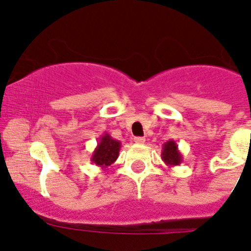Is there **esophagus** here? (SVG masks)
Segmentation results:
<instances>
[{
	"instance_id": "34e87169",
	"label": "esophagus",
	"mask_w": 251,
	"mask_h": 251,
	"mask_svg": "<svg viewBox=\"0 0 251 251\" xmlns=\"http://www.w3.org/2000/svg\"><path fill=\"white\" fill-rule=\"evenodd\" d=\"M133 141L136 142L137 145H143V143L146 142V138L145 137H136V138L133 139Z\"/></svg>"
}]
</instances>
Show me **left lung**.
<instances>
[{
	"label": "left lung",
	"mask_w": 251,
	"mask_h": 251,
	"mask_svg": "<svg viewBox=\"0 0 251 251\" xmlns=\"http://www.w3.org/2000/svg\"><path fill=\"white\" fill-rule=\"evenodd\" d=\"M161 157L166 163V166H168V167L178 166L182 162V154L179 152L178 146H177V143L174 139H170V141H167L163 145Z\"/></svg>",
	"instance_id": "obj_1"
}]
</instances>
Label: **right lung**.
Instances as JSON below:
<instances>
[{
	"label": "right lung",
	"instance_id": "add662e5",
	"mask_svg": "<svg viewBox=\"0 0 251 251\" xmlns=\"http://www.w3.org/2000/svg\"><path fill=\"white\" fill-rule=\"evenodd\" d=\"M121 147V142L112 138V136L105 132L99 138L98 146L93 152L90 161L95 163L98 167H100L101 170H106L110 165H113L117 161Z\"/></svg>",
	"mask_w": 251,
	"mask_h": 251
}]
</instances>
